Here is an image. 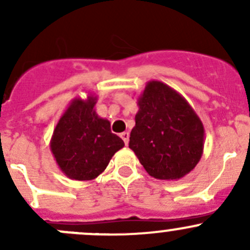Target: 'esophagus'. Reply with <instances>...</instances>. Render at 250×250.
<instances>
[{"label":"esophagus","instance_id":"obj_1","mask_svg":"<svg viewBox=\"0 0 250 250\" xmlns=\"http://www.w3.org/2000/svg\"><path fill=\"white\" fill-rule=\"evenodd\" d=\"M121 138H122L123 141H125V145H128V143H129V133L128 132L121 133Z\"/></svg>","mask_w":250,"mask_h":250}]
</instances>
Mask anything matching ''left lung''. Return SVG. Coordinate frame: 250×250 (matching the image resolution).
<instances>
[{
  "instance_id": "left-lung-1",
  "label": "left lung",
  "mask_w": 250,
  "mask_h": 250,
  "mask_svg": "<svg viewBox=\"0 0 250 250\" xmlns=\"http://www.w3.org/2000/svg\"><path fill=\"white\" fill-rule=\"evenodd\" d=\"M138 106L129 148L148 175L178 180L190 173L203 155L204 127L188 100L166 83L150 81Z\"/></svg>"
}]
</instances>
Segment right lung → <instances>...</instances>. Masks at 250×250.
<instances>
[{
	"label": "right lung",
	"instance_id": "add662e5",
	"mask_svg": "<svg viewBox=\"0 0 250 250\" xmlns=\"http://www.w3.org/2000/svg\"><path fill=\"white\" fill-rule=\"evenodd\" d=\"M97 95L75 98L53 132L49 146L60 170L74 180H93L125 143L111 133L110 121L95 112Z\"/></svg>",
	"mask_w": 250,
	"mask_h": 250
}]
</instances>
